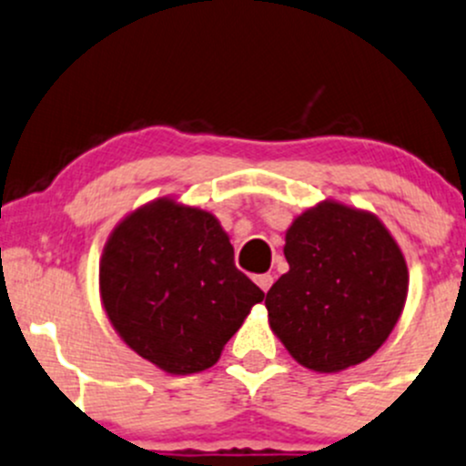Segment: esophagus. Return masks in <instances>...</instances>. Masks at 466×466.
<instances>
[{"label":"esophagus","instance_id":"34e87169","mask_svg":"<svg viewBox=\"0 0 466 466\" xmlns=\"http://www.w3.org/2000/svg\"><path fill=\"white\" fill-rule=\"evenodd\" d=\"M254 281H257V286L261 288L263 292H268V290H270V288H272V281H274V279L270 277V274H258V277L254 279Z\"/></svg>","mask_w":466,"mask_h":466}]
</instances>
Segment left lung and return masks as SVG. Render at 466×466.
<instances>
[{"instance_id":"left-lung-1","label":"left lung","mask_w":466,"mask_h":466,"mask_svg":"<svg viewBox=\"0 0 466 466\" xmlns=\"http://www.w3.org/2000/svg\"><path fill=\"white\" fill-rule=\"evenodd\" d=\"M290 270L268 290V321L315 373L361 364L389 339L409 295V268L386 225L366 209L321 200L286 232Z\"/></svg>"}]
</instances>
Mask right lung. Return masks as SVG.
I'll use <instances>...</instances> for the list:
<instances>
[{"label": "right lung", "instance_id": "obj_1", "mask_svg": "<svg viewBox=\"0 0 466 466\" xmlns=\"http://www.w3.org/2000/svg\"><path fill=\"white\" fill-rule=\"evenodd\" d=\"M263 297L234 266L218 218L169 196L127 214L102 249L100 299L111 326L169 375L217 364Z\"/></svg>", "mask_w": 466, "mask_h": 466}]
</instances>
